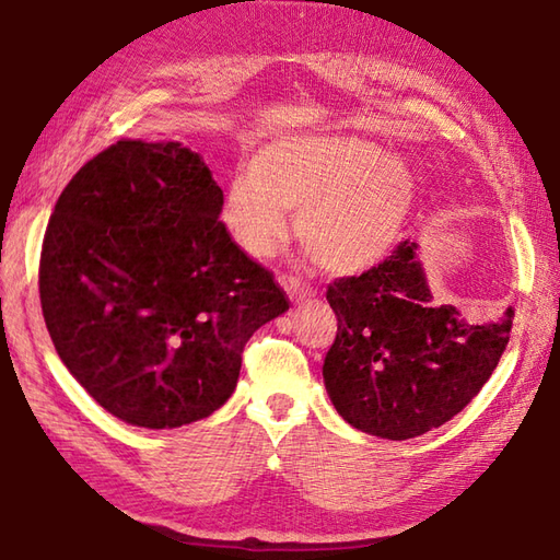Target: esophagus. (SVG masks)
Returning a JSON list of instances; mask_svg holds the SVG:
<instances>
[{"instance_id": "1", "label": "esophagus", "mask_w": 560, "mask_h": 560, "mask_svg": "<svg viewBox=\"0 0 560 560\" xmlns=\"http://www.w3.org/2000/svg\"><path fill=\"white\" fill-rule=\"evenodd\" d=\"M279 281H281V287L289 291L293 303H303L305 299H311V295H313V289L307 287V283H303L301 279H295V277H281Z\"/></svg>"}]
</instances>
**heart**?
I'll return each instance as SVG.
<instances>
[{"instance_id":"obj_1","label":"heart","mask_w":560,"mask_h":560,"mask_svg":"<svg viewBox=\"0 0 560 560\" xmlns=\"http://www.w3.org/2000/svg\"><path fill=\"white\" fill-rule=\"evenodd\" d=\"M416 205L413 173L355 137L287 135L261 144L225 187L221 221L255 259L287 245L291 209L317 265L353 277L401 241Z\"/></svg>"}]
</instances>
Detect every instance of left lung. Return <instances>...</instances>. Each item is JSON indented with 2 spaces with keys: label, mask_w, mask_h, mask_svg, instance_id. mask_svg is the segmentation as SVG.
<instances>
[{
  "label": "left lung",
  "mask_w": 560,
  "mask_h": 560,
  "mask_svg": "<svg viewBox=\"0 0 560 560\" xmlns=\"http://www.w3.org/2000/svg\"><path fill=\"white\" fill-rule=\"evenodd\" d=\"M419 245L404 241L361 277L327 289L337 339L325 355L327 395L343 421L387 440L443 425L479 395L513 329L503 317L474 323L433 305Z\"/></svg>",
  "instance_id": "8db88e82"
}]
</instances>
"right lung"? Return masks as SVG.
<instances>
[{
    "label": "right lung",
    "mask_w": 560,
    "mask_h": 560,
    "mask_svg": "<svg viewBox=\"0 0 560 560\" xmlns=\"http://www.w3.org/2000/svg\"><path fill=\"white\" fill-rule=\"evenodd\" d=\"M223 192L180 141L125 139L71 177L47 223L40 305L59 359L105 411L180 428L223 407L287 293L225 233Z\"/></svg>",
    "instance_id": "obj_1"
}]
</instances>
